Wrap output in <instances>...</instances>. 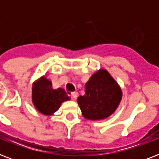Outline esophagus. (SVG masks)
Listing matches in <instances>:
<instances>
[{
  "instance_id": "34e87169",
  "label": "esophagus",
  "mask_w": 159,
  "mask_h": 159,
  "mask_svg": "<svg viewBox=\"0 0 159 159\" xmlns=\"http://www.w3.org/2000/svg\"><path fill=\"white\" fill-rule=\"evenodd\" d=\"M71 96L73 99H77V92H71Z\"/></svg>"
}]
</instances>
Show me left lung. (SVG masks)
<instances>
[{"mask_svg":"<svg viewBox=\"0 0 159 159\" xmlns=\"http://www.w3.org/2000/svg\"><path fill=\"white\" fill-rule=\"evenodd\" d=\"M86 93L77 98L82 116L88 120H101L116 111L122 92L110 73L104 69L92 76L86 84Z\"/></svg>","mask_w":159,"mask_h":159,"instance_id":"left-lung-1","label":"left lung"}]
</instances>
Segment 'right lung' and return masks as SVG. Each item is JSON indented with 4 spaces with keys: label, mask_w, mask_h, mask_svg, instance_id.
<instances>
[{
    "label": "right lung",
    "mask_w": 159,
    "mask_h": 159,
    "mask_svg": "<svg viewBox=\"0 0 159 159\" xmlns=\"http://www.w3.org/2000/svg\"><path fill=\"white\" fill-rule=\"evenodd\" d=\"M33 103L36 109L43 115H51L57 111L64 101L69 97L62 88L53 89L50 81L42 77L33 86Z\"/></svg>",
    "instance_id": "right-lung-1"
}]
</instances>
